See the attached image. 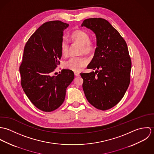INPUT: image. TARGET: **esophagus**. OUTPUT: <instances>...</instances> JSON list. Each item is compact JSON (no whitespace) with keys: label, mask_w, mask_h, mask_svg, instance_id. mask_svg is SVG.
<instances>
[{"label":"esophagus","mask_w":154,"mask_h":154,"mask_svg":"<svg viewBox=\"0 0 154 154\" xmlns=\"http://www.w3.org/2000/svg\"><path fill=\"white\" fill-rule=\"evenodd\" d=\"M74 74H75V75L76 76H79V75H80V73H79V72H74Z\"/></svg>","instance_id":"obj_1"}]
</instances>
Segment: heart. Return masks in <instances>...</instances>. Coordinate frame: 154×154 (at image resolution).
I'll return each mask as SVG.
<instances>
[{
  "mask_svg": "<svg viewBox=\"0 0 154 154\" xmlns=\"http://www.w3.org/2000/svg\"><path fill=\"white\" fill-rule=\"evenodd\" d=\"M70 40L74 42L81 45L80 53L85 54L92 53L95 50V44L90 40L89 34L82 29L73 31L70 34ZM69 44L68 40L63 38L60 43V50L63 56H67L69 53ZM88 63L87 59L84 56L71 57L64 63L65 67L73 71H79Z\"/></svg>",
  "mask_w": 154,
  "mask_h": 154,
  "instance_id": "1",
  "label": "heart"
}]
</instances>
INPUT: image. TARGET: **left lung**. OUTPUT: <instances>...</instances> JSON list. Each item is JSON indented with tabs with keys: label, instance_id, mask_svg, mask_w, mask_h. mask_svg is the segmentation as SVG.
<instances>
[{
	"label": "left lung",
	"instance_id": "left-lung-1",
	"mask_svg": "<svg viewBox=\"0 0 154 154\" xmlns=\"http://www.w3.org/2000/svg\"><path fill=\"white\" fill-rule=\"evenodd\" d=\"M81 26L95 34L97 47L87 67L98 70L81 73L83 90L92 106L99 110H109L120 102L130 84L132 62L128 45L104 19H87Z\"/></svg>",
	"mask_w": 154,
	"mask_h": 154
}]
</instances>
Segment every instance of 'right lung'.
Masks as SVG:
<instances>
[{
  "label": "right lung",
  "instance_id": "right-lung-1",
  "mask_svg": "<svg viewBox=\"0 0 154 154\" xmlns=\"http://www.w3.org/2000/svg\"><path fill=\"white\" fill-rule=\"evenodd\" d=\"M69 24L53 21L40 26L25 45L20 67L22 89L39 110L50 112L64 102L66 88L74 79V73L63 69L56 76L53 72L62 57L60 43Z\"/></svg>",
  "mask_w": 154,
  "mask_h": 154
}]
</instances>
